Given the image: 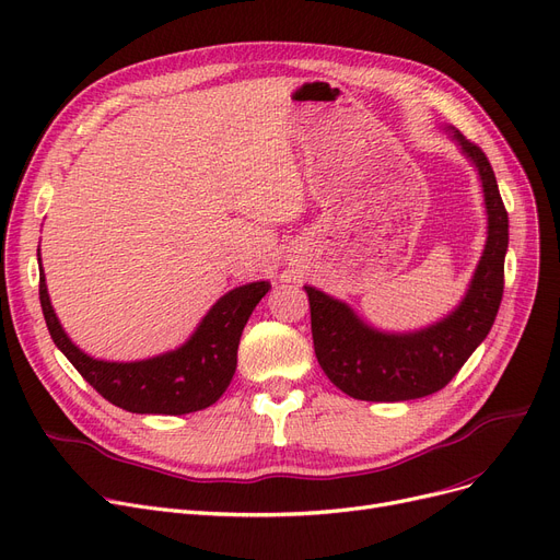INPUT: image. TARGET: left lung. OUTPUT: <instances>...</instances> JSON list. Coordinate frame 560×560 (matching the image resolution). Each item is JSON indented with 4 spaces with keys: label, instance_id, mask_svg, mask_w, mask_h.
Masks as SVG:
<instances>
[{
    "label": "left lung",
    "instance_id": "1",
    "mask_svg": "<svg viewBox=\"0 0 560 560\" xmlns=\"http://www.w3.org/2000/svg\"><path fill=\"white\" fill-rule=\"evenodd\" d=\"M448 135L478 168L488 210V240L457 308L425 329L392 334L369 327L346 302L304 285L315 357L340 392L357 400L398 402L440 392L494 325L503 298L508 212L488 155L455 128Z\"/></svg>",
    "mask_w": 560,
    "mask_h": 560
}]
</instances>
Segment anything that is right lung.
Returning a JSON list of instances; mask_svg holds the SVG:
<instances>
[{"instance_id":"1","label":"right lung","mask_w":560,"mask_h":560,"mask_svg":"<svg viewBox=\"0 0 560 560\" xmlns=\"http://www.w3.org/2000/svg\"><path fill=\"white\" fill-rule=\"evenodd\" d=\"M270 288L267 281L233 288L206 313L187 343L143 361L93 359L72 343L50 304L43 267L38 295L55 346L105 400L132 415L178 417L206 409L222 398L237 366L242 329Z\"/></svg>"}]
</instances>
